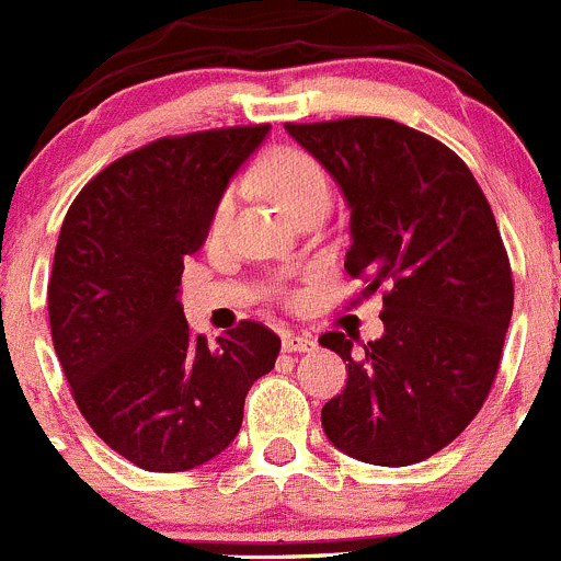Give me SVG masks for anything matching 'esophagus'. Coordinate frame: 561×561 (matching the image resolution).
Segmentation results:
<instances>
[{"label": "esophagus", "instance_id": "obj_1", "mask_svg": "<svg viewBox=\"0 0 561 561\" xmlns=\"http://www.w3.org/2000/svg\"><path fill=\"white\" fill-rule=\"evenodd\" d=\"M286 352H311L317 350V339L311 333H286L284 335Z\"/></svg>", "mask_w": 561, "mask_h": 561}]
</instances>
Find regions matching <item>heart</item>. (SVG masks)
Here are the masks:
<instances>
[{
	"label": "heart",
	"mask_w": 561,
	"mask_h": 561,
	"mask_svg": "<svg viewBox=\"0 0 561 561\" xmlns=\"http://www.w3.org/2000/svg\"><path fill=\"white\" fill-rule=\"evenodd\" d=\"M259 184L284 206L289 215H300L302 209L313 204H330V175L324 164L313 153L297 146L272 148L255 168ZM233 211V186H228L217 197L215 211H211V231L220 233L228 226Z\"/></svg>",
	"instance_id": "1"
}]
</instances>
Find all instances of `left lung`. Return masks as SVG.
<instances>
[{
	"instance_id": "left-lung-1",
	"label": "left lung",
	"mask_w": 561,
	"mask_h": 561,
	"mask_svg": "<svg viewBox=\"0 0 561 561\" xmlns=\"http://www.w3.org/2000/svg\"><path fill=\"white\" fill-rule=\"evenodd\" d=\"M350 204L344 270L364 297L382 291V339L352 352L346 388L322 408L335 449L371 466H413L449 446L482 410L510 328L512 266L468 164L391 117L286 124Z\"/></svg>"
}]
</instances>
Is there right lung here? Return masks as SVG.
<instances>
[{"label": "right lung", "mask_w": 561, "mask_h": 561, "mask_svg": "<svg viewBox=\"0 0 561 561\" xmlns=\"http://www.w3.org/2000/svg\"><path fill=\"white\" fill-rule=\"evenodd\" d=\"M266 131L159 137L95 173L62 220L49 277L55 352L84 421L146 471H190L220 455L250 386L280 352L250 319L209 344L175 297L217 197Z\"/></svg>", "instance_id": "1"}]
</instances>
